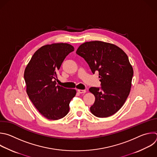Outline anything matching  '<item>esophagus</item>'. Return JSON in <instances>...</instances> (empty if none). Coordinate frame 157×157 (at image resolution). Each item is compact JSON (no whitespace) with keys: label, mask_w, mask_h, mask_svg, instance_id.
<instances>
[{"label":"esophagus","mask_w":157,"mask_h":157,"mask_svg":"<svg viewBox=\"0 0 157 157\" xmlns=\"http://www.w3.org/2000/svg\"><path fill=\"white\" fill-rule=\"evenodd\" d=\"M78 92L79 94H84V93H86V90L78 89Z\"/></svg>","instance_id":"esophagus-1"}]
</instances>
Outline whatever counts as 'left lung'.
<instances>
[{
  "instance_id": "obj_1",
  "label": "left lung",
  "mask_w": 157,
  "mask_h": 157,
  "mask_svg": "<svg viewBox=\"0 0 157 157\" xmlns=\"http://www.w3.org/2000/svg\"><path fill=\"white\" fill-rule=\"evenodd\" d=\"M76 54L86 60L93 74L98 72L100 79V87L89 89L95 98L91 113L98 118L113 115L123 105L131 87L134 73L127 55L114 44L98 40L81 44Z\"/></svg>"
}]
</instances>
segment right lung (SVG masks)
Returning <instances> with one entry per match:
<instances>
[{"mask_svg":"<svg viewBox=\"0 0 157 157\" xmlns=\"http://www.w3.org/2000/svg\"><path fill=\"white\" fill-rule=\"evenodd\" d=\"M74 51L67 43L45 45L39 48L26 66L24 78L26 92L39 113L50 120H57L69 112V104L75 89L57 86V71L66 57Z\"/></svg>","mask_w":157,"mask_h":157,"instance_id":"obj_1","label":"right lung"}]
</instances>
